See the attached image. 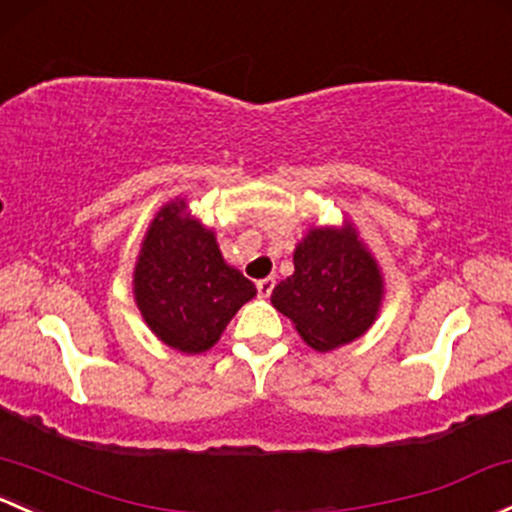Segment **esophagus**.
<instances>
[{
	"label": "esophagus",
	"instance_id": "1",
	"mask_svg": "<svg viewBox=\"0 0 512 512\" xmlns=\"http://www.w3.org/2000/svg\"><path fill=\"white\" fill-rule=\"evenodd\" d=\"M272 289H274V277H267V279H260V282H257V294H260L262 299H267L272 294Z\"/></svg>",
	"mask_w": 512,
	"mask_h": 512
}]
</instances>
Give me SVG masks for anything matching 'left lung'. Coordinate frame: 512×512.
I'll return each instance as SVG.
<instances>
[{
    "mask_svg": "<svg viewBox=\"0 0 512 512\" xmlns=\"http://www.w3.org/2000/svg\"><path fill=\"white\" fill-rule=\"evenodd\" d=\"M383 299V270L348 218L311 225L294 247V272L272 292L274 309L319 353L363 336L378 321Z\"/></svg>",
    "mask_w": 512,
    "mask_h": 512,
    "instance_id": "left-lung-1",
    "label": "left lung"
}]
</instances>
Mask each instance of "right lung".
Listing matches in <instances>:
<instances>
[{"instance_id":"right-lung-1","label":"right lung","mask_w":512,"mask_h":512,"mask_svg":"<svg viewBox=\"0 0 512 512\" xmlns=\"http://www.w3.org/2000/svg\"><path fill=\"white\" fill-rule=\"evenodd\" d=\"M132 294L149 331L174 351H211L255 284L228 265L215 230L191 213L186 198L159 208L139 245Z\"/></svg>"}]
</instances>
